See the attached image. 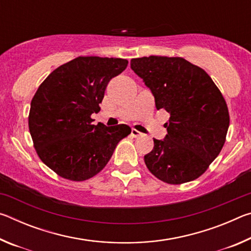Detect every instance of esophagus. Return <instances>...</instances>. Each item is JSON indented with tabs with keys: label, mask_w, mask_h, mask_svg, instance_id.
<instances>
[{
	"label": "esophagus",
	"mask_w": 251,
	"mask_h": 251,
	"mask_svg": "<svg viewBox=\"0 0 251 251\" xmlns=\"http://www.w3.org/2000/svg\"><path fill=\"white\" fill-rule=\"evenodd\" d=\"M131 136H133V137H139V136H142V133L141 131H138L137 129H131Z\"/></svg>",
	"instance_id": "34e87169"
}]
</instances>
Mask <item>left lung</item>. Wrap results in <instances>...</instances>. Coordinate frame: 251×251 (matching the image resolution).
Returning a JSON list of instances; mask_svg holds the SVG:
<instances>
[{
    "instance_id": "8db88e82",
    "label": "left lung",
    "mask_w": 251,
    "mask_h": 251,
    "mask_svg": "<svg viewBox=\"0 0 251 251\" xmlns=\"http://www.w3.org/2000/svg\"><path fill=\"white\" fill-rule=\"evenodd\" d=\"M130 69L151 91L156 108L171 114L166 137L154 138L144 157L147 168L167 184L196 179L226 141L229 113L222 93L205 71L182 57L131 58Z\"/></svg>"
}]
</instances>
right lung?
Here are the masks:
<instances>
[{"label": "right lung", "mask_w": 251, "mask_h": 251, "mask_svg": "<svg viewBox=\"0 0 251 251\" xmlns=\"http://www.w3.org/2000/svg\"><path fill=\"white\" fill-rule=\"evenodd\" d=\"M124 58L79 56L54 70L31 101L28 128L41 160L65 179L83 181L103 169L117 144L130 134L125 124L93 125L106 86L124 71Z\"/></svg>", "instance_id": "add662e5"}]
</instances>
